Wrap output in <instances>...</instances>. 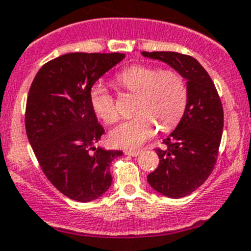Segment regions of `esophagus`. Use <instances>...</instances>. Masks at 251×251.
<instances>
[{
  "label": "esophagus",
  "mask_w": 251,
  "mask_h": 251,
  "mask_svg": "<svg viewBox=\"0 0 251 251\" xmlns=\"http://www.w3.org/2000/svg\"><path fill=\"white\" fill-rule=\"evenodd\" d=\"M124 153H126V155H130V157H138L142 151H126Z\"/></svg>",
  "instance_id": "obj_1"
}]
</instances>
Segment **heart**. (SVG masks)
Instances as JSON below:
<instances>
[{
  "mask_svg": "<svg viewBox=\"0 0 251 251\" xmlns=\"http://www.w3.org/2000/svg\"><path fill=\"white\" fill-rule=\"evenodd\" d=\"M121 86L139 96L137 116L121 122L110 130V142L121 148L134 149L153 137L158 128L167 129L178 123L187 104V86L176 71H160L147 66H132L117 77ZM89 100L100 118L112 123L118 118L116 102L103 82H96Z\"/></svg>",
  "mask_w": 251,
  "mask_h": 251,
  "instance_id": "1",
  "label": "heart"
}]
</instances>
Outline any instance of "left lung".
Listing matches in <instances>:
<instances>
[{"label":"left lung","mask_w":251,"mask_h":251,"mask_svg":"<svg viewBox=\"0 0 251 251\" xmlns=\"http://www.w3.org/2000/svg\"><path fill=\"white\" fill-rule=\"evenodd\" d=\"M164 62L187 80V104L176 129L157 149L159 165L147 180L155 192L172 199L189 195L210 176L224 127L223 105L208 72L195 58L176 52H142Z\"/></svg>","instance_id":"8db88e82"}]
</instances>
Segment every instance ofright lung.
Instances as JSON below:
<instances>
[{
	"label": "right lung",
	"mask_w": 251,
	"mask_h": 251,
	"mask_svg": "<svg viewBox=\"0 0 251 251\" xmlns=\"http://www.w3.org/2000/svg\"><path fill=\"white\" fill-rule=\"evenodd\" d=\"M124 58L121 53L73 52L47 62L37 72L26 107V133L43 173L75 201L102 197L112 184L110 163L122 151L96 147L104 133L89 91Z\"/></svg>",
	"instance_id": "1"
}]
</instances>
